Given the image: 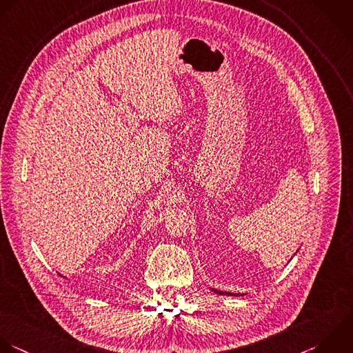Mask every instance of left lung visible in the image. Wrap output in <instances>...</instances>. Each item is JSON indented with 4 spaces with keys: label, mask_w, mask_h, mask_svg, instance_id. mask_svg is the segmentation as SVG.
I'll use <instances>...</instances> for the list:
<instances>
[{
    "label": "left lung",
    "mask_w": 353,
    "mask_h": 353,
    "mask_svg": "<svg viewBox=\"0 0 353 353\" xmlns=\"http://www.w3.org/2000/svg\"><path fill=\"white\" fill-rule=\"evenodd\" d=\"M214 293L220 294V296H245V294H235V293H230V292H220V290H216V289H212Z\"/></svg>",
    "instance_id": "8db88e82"
}]
</instances>
